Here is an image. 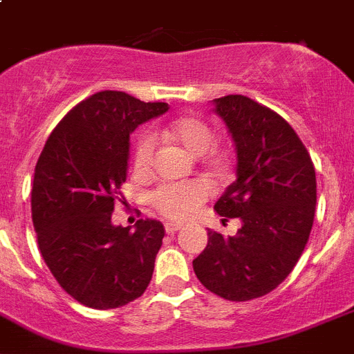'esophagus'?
I'll use <instances>...</instances> for the list:
<instances>
[{"mask_svg":"<svg viewBox=\"0 0 354 354\" xmlns=\"http://www.w3.org/2000/svg\"><path fill=\"white\" fill-rule=\"evenodd\" d=\"M180 230H181V224L165 223V233H169V235H174V233L180 232Z\"/></svg>","mask_w":354,"mask_h":354,"instance_id":"esophagus-1","label":"esophagus"}]
</instances>
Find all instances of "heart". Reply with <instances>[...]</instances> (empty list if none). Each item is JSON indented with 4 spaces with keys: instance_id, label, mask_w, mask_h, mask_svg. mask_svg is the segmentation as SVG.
Returning <instances> with one entry per match:
<instances>
[{
    "instance_id": "obj_1",
    "label": "heart",
    "mask_w": 354,
    "mask_h": 354,
    "mask_svg": "<svg viewBox=\"0 0 354 354\" xmlns=\"http://www.w3.org/2000/svg\"><path fill=\"white\" fill-rule=\"evenodd\" d=\"M165 133L192 156L205 155L214 142L212 128L198 118L180 119L169 126ZM155 146V133L151 130H144L135 144L133 165L137 171L144 173L151 167ZM208 194H210V190H208L207 183H203V181H178V183H164V185L156 187L149 196V203L165 217L187 219L201 207V203L207 201Z\"/></svg>"
}]
</instances>
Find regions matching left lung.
Listing matches in <instances>:
<instances>
[{
  "instance_id": "obj_1",
  "label": "left lung",
  "mask_w": 354,
  "mask_h": 354,
  "mask_svg": "<svg viewBox=\"0 0 354 354\" xmlns=\"http://www.w3.org/2000/svg\"><path fill=\"white\" fill-rule=\"evenodd\" d=\"M214 112L236 153V178L214 210L242 226L235 236L208 230L192 267L217 296L250 301L274 290L305 251L317 203L315 169L292 126L263 104L232 94L214 100Z\"/></svg>"
}]
</instances>
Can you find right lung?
Instances as JSON below:
<instances>
[{"mask_svg":"<svg viewBox=\"0 0 354 354\" xmlns=\"http://www.w3.org/2000/svg\"><path fill=\"white\" fill-rule=\"evenodd\" d=\"M169 110L119 91L92 94L58 122L37 160L32 219L46 266L78 303L128 305L151 281L165 230L151 219L113 226L128 174L130 133Z\"/></svg>","mask_w":354,"mask_h":354,"instance_id":"add662e5","label":"right lung"}]
</instances>
